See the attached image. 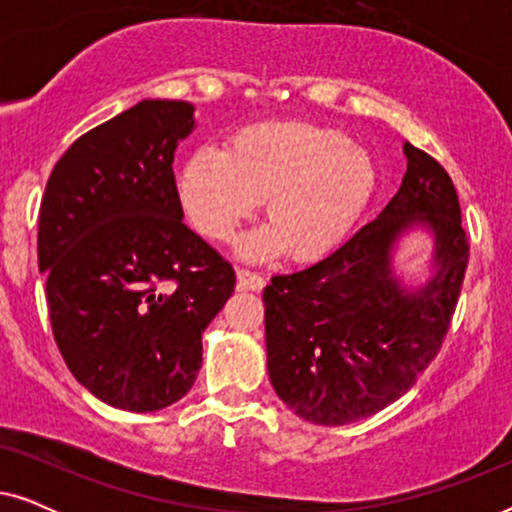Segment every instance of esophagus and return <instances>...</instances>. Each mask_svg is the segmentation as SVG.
Segmentation results:
<instances>
[{"mask_svg": "<svg viewBox=\"0 0 512 512\" xmlns=\"http://www.w3.org/2000/svg\"><path fill=\"white\" fill-rule=\"evenodd\" d=\"M237 286L244 291H261L265 286V277L256 270L237 268Z\"/></svg>", "mask_w": 512, "mask_h": 512, "instance_id": "obj_1", "label": "esophagus"}]
</instances>
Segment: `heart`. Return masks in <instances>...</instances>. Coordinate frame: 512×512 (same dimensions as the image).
<instances>
[{
	"mask_svg": "<svg viewBox=\"0 0 512 512\" xmlns=\"http://www.w3.org/2000/svg\"><path fill=\"white\" fill-rule=\"evenodd\" d=\"M375 191V165L349 135L312 123L256 125L226 151L200 149L179 172V195L200 233L233 240L265 198L270 228L244 240L249 258L282 247L312 258L349 233Z\"/></svg>",
	"mask_w": 512,
	"mask_h": 512,
	"instance_id": "1",
	"label": "heart"
}]
</instances>
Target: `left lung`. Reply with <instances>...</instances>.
Wrapping results in <instances>:
<instances>
[{"mask_svg": "<svg viewBox=\"0 0 512 512\" xmlns=\"http://www.w3.org/2000/svg\"><path fill=\"white\" fill-rule=\"evenodd\" d=\"M408 172L377 219L310 268L275 275L263 291L268 373L298 417L342 426L398 401L436 359L464 284L468 235L443 165L405 144ZM437 235V277L397 289L388 251L403 227Z\"/></svg>", "mask_w": 512, "mask_h": 512, "instance_id": "left-lung-1", "label": "left lung"}]
</instances>
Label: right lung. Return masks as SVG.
<instances>
[{"label":"right lung","instance_id":"obj_1","mask_svg":"<svg viewBox=\"0 0 512 512\" xmlns=\"http://www.w3.org/2000/svg\"><path fill=\"white\" fill-rule=\"evenodd\" d=\"M193 104L144 100L81 135L48 177L39 270L55 345L100 401L130 412L177 403L202 366V331L235 270L184 221L174 151Z\"/></svg>","mask_w":512,"mask_h":512}]
</instances>
